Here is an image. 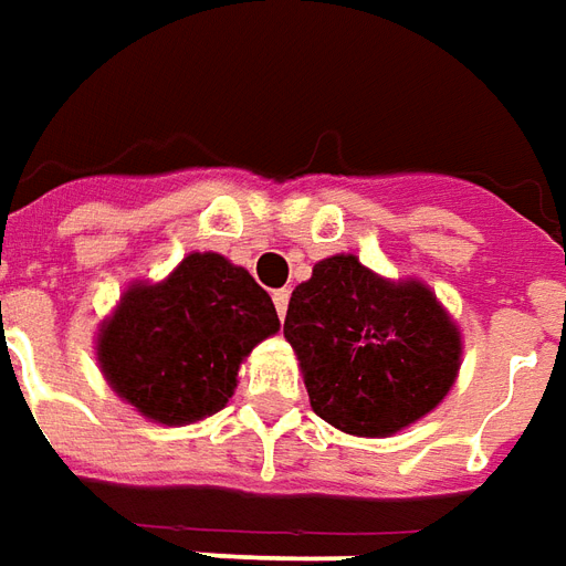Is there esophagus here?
<instances>
[{
	"label": "esophagus",
	"instance_id": "obj_1",
	"mask_svg": "<svg viewBox=\"0 0 566 566\" xmlns=\"http://www.w3.org/2000/svg\"><path fill=\"white\" fill-rule=\"evenodd\" d=\"M287 300H291V291H287V287H282V291H275V294H272V303H275L279 318H284V315H287Z\"/></svg>",
	"mask_w": 566,
	"mask_h": 566
}]
</instances>
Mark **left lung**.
<instances>
[{
    "mask_svg": "<svg viewBox=\"0 0 566 566\" xmlns=\"http://www.w3.org/2000/svg\"><path fill=\"white\" fill-rule=\"evenodd\" d=\"M284 339L315 416L367 439L394 437L433 412L463 355L458 324L424 282H391L355 254L318 260L296 284Z\"/></svg>",
    "mask_w": 566,
    "mask_h": 566,
    "instance_id": "obj_1",
    "label": "left lung"
}]
</instances>
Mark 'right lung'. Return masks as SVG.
Segmentation results:
<instances>
[{
	"instance_id": "add662e5",
	"label": "right lung",
	"mask_w": 566,
	"mask_h": 566,
	"mask_svg": "<svg viewBox=\"0 0 566 566\" xmlns=\"http://www.w3.org/2000/svg\"><path fill=\"white\" fill-rule=\"evenodd\" d=\"M270 294L245 266L193 251L163 282H133L96 333L108 388L154 424L221 412L251 348L279 333Z\"/></svg>"
}]
</instances>
